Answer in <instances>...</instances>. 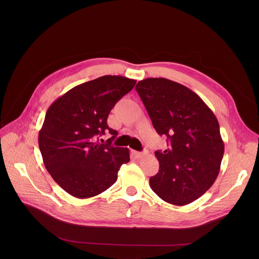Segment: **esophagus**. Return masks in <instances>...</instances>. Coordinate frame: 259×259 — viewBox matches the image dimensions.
<instances>
[{
	"mask_svg": "<svg viewBox=\"0 0 259 259\" xmlns=\"http://www.w3.org/2000/svg\"><path fill=\"white\" fill-rule=\"evenodd\" d=\"M146 152H134V155H135V157L136 158H138V159H141V158H143V157H145L146 156Z\"/></svg>",
	"mask_w": 259,
	"mask_h": 259,
	"instance_id": "1",
	"label": "esophagus"
}]
</instances>
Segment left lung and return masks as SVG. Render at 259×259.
<instances>
[{"mask_svg":"<svg viewBox=\"0 0 259 259\" xmlns=\"http://www.w3.org/2000/svg\"><path fill=\"white\" fill-rule=\"evenodd\" d=\"M168 150L156 151L160 168L151 189L165 202L183 206L203 196L220 170L225 143L218 121L202 98L165 78H147L135 87Z\"/></svg>","mask_w":259,"mask_h":259,"instance_id":"1","label":"left lung"}]
</instances>
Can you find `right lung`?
Listing matches in <instances>:
<instances>
[{
  "instance_id": "right-lung-1",
  "label": "right lung",
  "mask_w": 259,
  "mask_h": 259,
  "mask_svg": "<svg viewBox=\"0 0 259 259\" xmlns=\"http://www.w3.org/2000/svg\"><path fill=\"white\" fill-rule=\"evenodd\" d=\"M122 76H103L73 87L48 108L39 132V147L47 171L60 188L79 199L92 198L116 182L118 171L130 161L129 150L100 144L97 135L107 126L115 104L135 86Z\"/></svg>"
}]
</instances>
